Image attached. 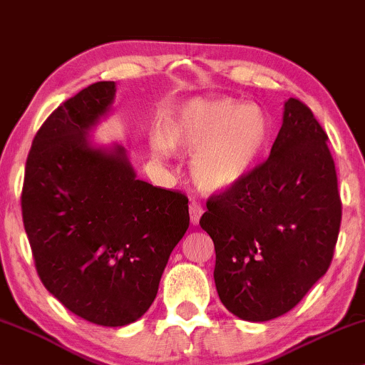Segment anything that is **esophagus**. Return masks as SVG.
I'll return each mask as SVG.
<instances>
[{"instance_id":"obj_1","label":"esophagus","mask_w":365,"mask_h":365,"mask_svg":"<svg viewBox=\"0 0 365 365\" xmlns=\"http://www.w3.org/2000/svg\"><path fill=\"white\" fill-rule=\"evenodd\" d=\"M204 214V209H202L200 204H197V202H192L190 204V220L193 225H197L200 222V217Z\"/></svg>"}]
</instances>
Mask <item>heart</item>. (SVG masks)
Instances as JSON below:
<instances>
[{
	"mask_svg": "<svg viewBox=\"0 0 365 365\" xmlns=\"http://www.w3.org/2000/svg\"><path fill=\"white\" fill-rule=\"evenodd\" d=\"M273 126L257 104L230 98L183 101L163 118L160 136L151 138L158 155L192 151L190 175L202 192H225L259 167L271 145Z\"/></svg>",
	"mask_w": 365,
	"mask_h": 365,
	"instance_id": "obj_1",
	"label": "heart"
}]
</instances>
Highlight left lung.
<instances>
[{
  "mask_svg": "<svg viewBox=\"0 0 365 365\" xmlns=\"http://www.w3.org/2000/svg\"><path fill=\"white\" fill-rule=\"evenodd\" d=\"M327 141L312 110L289 98L269 158L207 202L200 227L214 241L217 293L241 320L284 315L329 269L342 204Z\"/></svg>",
  "mask_w": 365,
  "mask_h": 365,
  "instance_id": "obj_1",
  "label": "left lung"
}]
</instances>
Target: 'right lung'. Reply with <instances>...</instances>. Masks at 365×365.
Wrapping results in <instances>:
<instances>
[{"label": "right lung", "instance_id": "add662e5", "mask_svg": "<svg viewBox=\"0 0 365 365\" xmlns=\"http://www.w3.org/2000/svg\"><path fill=\"white\" fill-rule=\"evenodd\" d=\"M114 98V82H96L50 114L31 145L21 193L41 283L67 310L103 327L148 312L190 224L185 195L138 178L121 145L92 141Z\"/></svg>", "mask_w": 365, "mask_h": 365}]
</instances>
